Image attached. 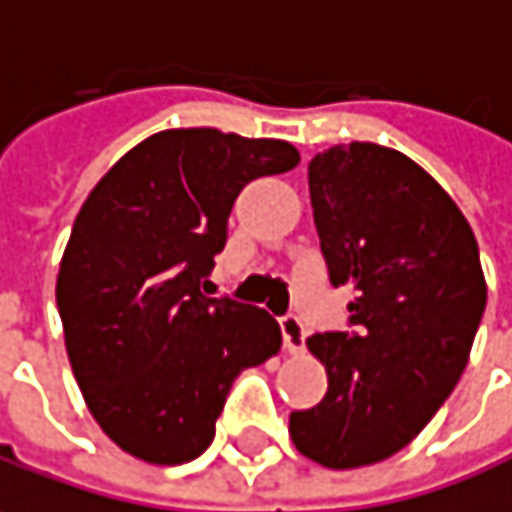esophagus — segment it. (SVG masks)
Segmentation results:
<instances>
[{
  "mask_svg": "<svg viewBox=\"0 0 512 512\" xmlns=\"http://www.w3.org/2000/svg\"><path fill=\"white\" fill-rule=\"evenodd\" d=\"M280 332H283V346L292 355L303 352V346H306V326L300 323L298 315H283L280 318Z\"/></svg>",
  "mask_w": 512,
  "mask_h": 512,
  "instance_id": "esophagus-1",
  "label": "esophagus"
}]
</instances>
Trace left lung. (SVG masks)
<instances>
[{
  "mask_svg": "<svg viewBox=\"0 0 512 512\" xmlns=\"http://www.w3.org/2000/svg\"><path fill=\"white\" fill-rule=\"evenodd\" d=\"M309 197L329 280L358 298L349 332L306 341L329 389L289 415V435L306 458L352 470L404 450L450 398L487 283L470 223L401 151L332 145L309 163Z\"/></svg>",
  "mask_w": 512,
  "mask_h": 512,
  "instance_id": "obj_1",
  "label": "left lung"
}]
</instances>
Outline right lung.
Returning <instances> with one entry per match:
<instances>
[{"mask_svg": "<svg viewBox=\"0 0 512 512\" xmlns=\"http://www.w3.org/2000/svg\"><path fill=\"white\" fill-rule=\"evenodd\" d=\"M300 163L295 145L171 128L134 145L82 203L56 306L85 404L148 464H186L214 438L234 378L278 355V321L200 283L246 183Z\"/></svg>", "mask_w": 512, "mask_h": 512, "instance_id": "1", "label": "right lung"}]
</instances>
